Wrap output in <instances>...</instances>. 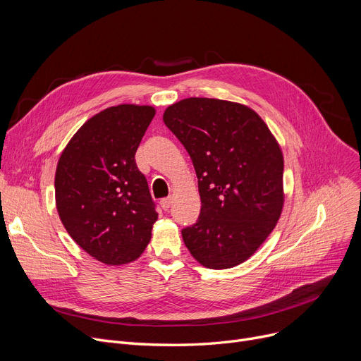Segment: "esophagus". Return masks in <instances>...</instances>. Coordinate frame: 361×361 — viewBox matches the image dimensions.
I'll list each match as a JSON object with an SVG mask.
<instances>
[{
  "label": "esophagus",
  "instance_id": "1",
  "mask_svg": "<svg viewBox=\"0 0 361 361\" xmlns=\"http://www.w3.org/2000/svg\"><path fill=\"white\" fill-rule=\"evenodd\" d=\"M159 204H161V207H162L164 211H168V209H169V206H171V199H169V197L162 199V200L159 202Z\"/></svg>",
  "mask_w": 361,
  "mask_h": 361
}]
</instances>
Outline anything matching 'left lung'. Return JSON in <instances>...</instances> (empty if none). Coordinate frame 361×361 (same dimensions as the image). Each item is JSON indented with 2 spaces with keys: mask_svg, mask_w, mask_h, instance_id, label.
Listing matches in <instances>:
<instances>
[{
  "mask_svg": "<svg viewBox=\"0 0 361 361\" xmlns=\"http://www.w3.org/2000/svg\"><path fill=\"white\" fill-rule=\"evenodd\" d=\"M196 169L200 216L181 231L192 256L209 269L252 257L275 228L283 207L282 150L250 106L187 98L164 112Z\"/></svg>",
  "mask_w": 361,
  "mask_h": 361,
  "instance_id": "left-lung-1",
  "label": "left lung"
}]
</instances>
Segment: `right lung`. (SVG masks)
<instances>
[{"mask_svg":"<svg viewBox=\"0 0 361 361\" xmlns=\"http://www.w3.org/2000/svg\"><path fill=\"white\" fill-rule=\"evenodd\" d=\"M150 105L121 104L89 118L55 171V204L70 237L105 264L140 257L158 219L135 155L155 117Z\"/></svg>","mask_w":361,"mask_h":361,"instance_id":"add662e5","label":"right lung"}]
</instances>
